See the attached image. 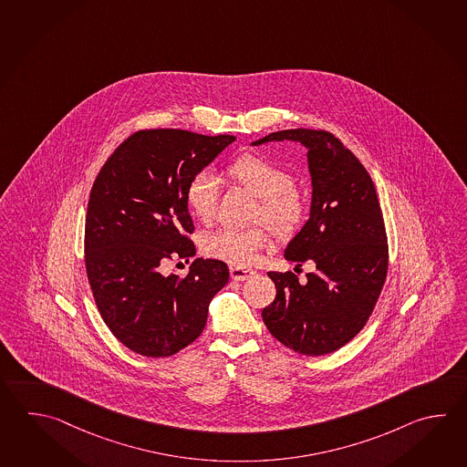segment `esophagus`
Listing matches in <instances>:
<instances>
[{
  "mask_svg": "<svg viewBox=\"0 0 467 467\" xmlns=\"http://www.w3.org/2000/svg\"><path fill=\"white\" fill-rule=\"evenodd\" d=\"M253 275H254V271L248 269V267H231V277H233L234 281H246V279H249Z\"/></svg>",
  "mask_w": 467,
  "mask_h": 467,
  "instance_id": "1",
  "label": "esophagus"
}]
</instances>
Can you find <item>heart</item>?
Listing matches in <instances>:
<instances>
[{
	"instance_id": "b5f03b06",
	"label": "heart",
	"mask_w": 467,
	"mask_h": 467,
	"mask_svg": "<svg viewBox=\"0 0 467 467\" xmlns=\"http://www.w3.org/2000/svg\"><path fill=\"white\" fill-rule=\"evenodd\" d=\"M226 178L241 190L257 198L254 221H265L281 236H289L305 223L306 196L295 186V178L283 164L266 156L246 152L226 166ZM219 180L214 172L200 171L191 178L184 200L194 218L210 224L218 206ZM271 231L266 226L249 229H221L202 239L204 256L233 266L256 263L261 251L271 246Z\"/></svg>"
}]
</instances>
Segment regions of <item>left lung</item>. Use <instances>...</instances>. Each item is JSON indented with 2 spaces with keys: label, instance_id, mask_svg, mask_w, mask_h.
Instances as JSON below:
<instances>
[{
  "label": "left lung",
  "instance_id": "obj_1",
  "mask_svg": "<svg viewBox=\"0 0 467 467\" xmlns=\"http://www.w3.org/2000/svg\"><path fill=\"white\" fill-rule=\"evenodd\" d=\"M293 140L307 148L313 180L311 214L287 244L285 257L315 271H269L276 297L263 321L279 343L305 356H324L349 343L368 323L381 295L389 248L381 206L369 172L334 134L285 130L253 144Z\"/></svg>",
  "mask_w": 467,
  "mask_h": 467
}]
</instances>
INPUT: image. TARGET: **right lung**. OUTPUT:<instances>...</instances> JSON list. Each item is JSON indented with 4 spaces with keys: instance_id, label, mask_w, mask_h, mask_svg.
<instances>
[{
    "instance_id": "add662e5",
    "label": "right lung",
    "mask_w": 467,
    "mask_h": 467,
    "mask_svg": "<svg viewBox=\"0 0 467 467\" xmlns=\"http://www.w3.org/2000/svg\"><path fill=\"white\" fill-rule=\"evenodd\" d=\"M234 140L141 130L96 176L86 213V275L103 321L131 351L168 358L190 346L228 283V266L218 259H194L186 276H164L161 266L196 254L186 186Z\"/></svg>"
}]
</instances>
